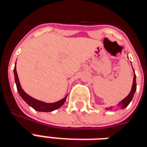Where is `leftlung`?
Returning a JSON list of instances; mask_svg holds the SVG:
<instances>
[{"label":"left lung","mask_w":147,"mask_h":147,"mask_svg":"<svg viewBox=\"0 0 147 147\" xmlns=\"http://www.w3.org/2000/svg\"><path fill=\"white\" fill-rule=\"evenodd\" d=\"M134 71V70H133ZM136 91V74L134 75V78H133V83H132V86H131V90L130 91L129 94L125 98H123L121 102H119V104L117 105L118 107H120L121 109H124L126 108L127 105H129V103L131 102V101L132 100L133 97H134V94ZM111 108V107H109ZM109 108H106V109H112Z\"/></svg>","instance_id":"obj_1"}]
</instances>
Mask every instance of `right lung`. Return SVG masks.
<instances>
[{
    "mask_svg": "<svg viewBox=\"0 0 147 147\" xmlns=\"http://www.w3.org/2000/svg\"><path fill=\"white\" fill-rule=\"evenodd\" d=\"M14 75L15 82H16V84L17 90L19 94H20V95L21 96V98L24 99L25 102H27V104H28L30 107H32L34 109H35L36 111H38V112H52V111L56 110V109L60 108L61 106H62L64 105L65 101H66V98H67V95L66 97H64L63 99H61L58 102H53V103H46V102H42V101H39V100L34 98L32 97H30V95H28L27 93L22 89L20 83V80H19V78H18L16 66L14 67Z\"/></svg>",
    "mask_w": 147,
    "mask_h": 147,
    "instance_id": "right-lung-1",
    "label": "right lung"
}]
</instances>
